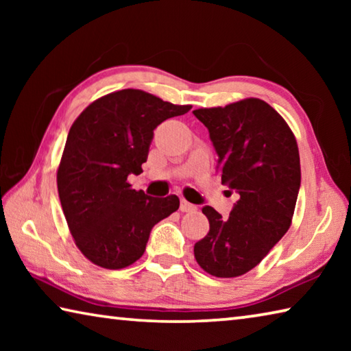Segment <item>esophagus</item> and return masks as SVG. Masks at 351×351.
I'll return each mask as SVG.
<instances>
[{
  "label": "esophagus",
  "mask_w": 351,
  "mask_h": 351,
  "mask_svg": "<svg viewBox=\"0 0 351 351\" xmlns=\"http://www.w3.org/2000/svg\"><path fill=\"white\" fill-rule=\"evenodd\" d=\"M180 209H181V212H195V210H197V206L189 203V201H186V199H181Z\"/></svg>",
  "instance_id": "esophagus-1"
}]
</instances>
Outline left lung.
<instances>
[{"mask_svg": "<svg viewBox=\"0 0 351 351\" xmlns=\"http://www.w3.org/2000/svg\"><path fill=\"white\" fill-rule=\"evenodd\" d=\"M193 114L209 130L221 182L240 195L229 218L203 207L210 229L195 243V258L210 276L239 277L289 229L300 189L299 148L283 117L260 99Z\"/></svg>", "mask_w": 351, "mask_h": 351, "instance_id": "1", "label": "left lung"}]
</instances>
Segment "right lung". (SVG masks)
Listing matches in <instances>:
<instances>
[{"label":"right lung","mask_w":351,"mask_h":351,"mask_svg":"<svg viewBox=\"0 0 351 351\" xmlns=\"http://www.w3.org/2000/svg\"><path fill=\"white\" fill-rule=\"evenodd\" d=\"M190 108L141 90H122L93 102L75 119L57 187L75 245L94 265L121 269L134 263L153 226L178 210L176 195L148 197L127 180L142 171L154 128Z\"/></svg>","instance_id":"right-lung-1"}]
</instances>
